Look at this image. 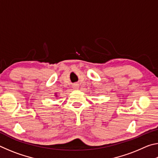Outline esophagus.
Segmentation results:
<instances>
[{"mask_svg":"<svg viewBox=\"0 0 158 158\" xmlns=\"http://www.w3.org/2000/svg\"><path fill=\"white\" fill-rule=\"evenodd\" d=\"M73 89H75V90L79 89V84H77V83H75V84H74L73 85Z\"/></svg>","mask_w":158,"mask_h":158,"instance_id":"1","label":"esophagus"}]
</instances>
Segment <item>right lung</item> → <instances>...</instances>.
I'll return each mask as SVG.
<instances>
[{"label":"right lung","instance_id":"right-lung-1","mask_svg":"<svg viewBox=\"0 0 158 158\" xmlns=\"http://www.w3.org/2000/svg\"><path fill=\"white\" fill-rule=\"evenodd\" d=\"M55 96H56V97H57V95H56V93H55Z\"/></svg>","mask_w":158,"mask_h":158}]
</instances>
